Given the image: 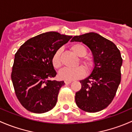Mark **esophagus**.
<instances>
[{
	"label": "esophagus",
	"instance_id": "1",
	"mask_svg": "<svg viewBox=\"0 0 132 132\" xmlns=\"http://www.w3.org/2000/svg\"><path fill=\"white\" fill-rule=\"evenodd\" d=\"M71 82V80H64V83L66 84H70Z\"/></svg>",
	"mask_w": 132,
	"mask_h": 132
}]
</instances>
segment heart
<instances>
[{"mask_svg": "<svg viewBox=\"0 0 132 132\" xmlns=\"http://www.w3.org/2000/svg\"><path fill=\"white\" fill-rule=\"evenodd\" d=\"M71 49L77 55L80 57L79 63H80L84 67L86 70H90L93 66V61L91 57L88 55L87 48L84 45L80 43H75L71 45ZM61 49L59 48L55 51L52 59V65L55 68L59 69L62 66V62L61 59ZM86 73L85 69L82 66H78L75 68H66L62 69L59 73V77L61 79L66 80H73L82 78Z\"/></svg>", "mask_w": 132, "mask_h": 132, "instance_id": "obj_1", "label": "heart"}]
</instances>
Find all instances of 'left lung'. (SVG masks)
<instances>
[{
    "label": "left lung",
    "mask_w": 132,
    "mask_h": 132,
    "mask_svg": "<svg viewBox=\"0 0 132 132\" xmlns=\"http://www.w3.org/2000/svg\"><path fill=\"white\" fill-rule=\"evenodd\" d=\"M71 41L87 45L94 61L91 74L80 81L82 87L75 94L76 104L84 111H100L112 102L121 82L123 59L120 51L114 43L97 33L75 36Z\"/></svg>",
    "instance_id": "8db88e82"
}]
</instances>
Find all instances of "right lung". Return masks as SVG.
I'll use <instances>...</instances> for the list:
<instances>
[{"instance_id":"add662e5","label":"right lung","mask_w":132,"mask_h":132,"mask_svg":"<svg viewBox=\"0 0 132 132\" xmlns=\"http://www.w3.org/2000/svg\"><path fill=\"white\" fill-rule=\"evenodd\" d=\"M71 38L56 32L43 33L25 41L15 54L11 80L18 101L29 111L45 113L56 105L65 84L51 80L57 75L52 59Z\"/></svg>"}]
</instances>
